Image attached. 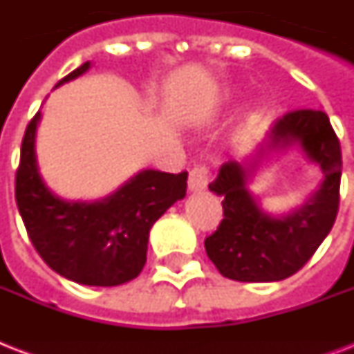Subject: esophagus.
Returning a JSON list of instances; mask_svg holds the SVG:
<instances>
[{
    "label": "esophagus",
    "mask_w": 354,
    "mask_h": 354,
    "mask_svg": "<svg viewBox=\"0 0 354 354\" xmlns=\"http://www.w3.org/2000/svg\"><path fill=\"white\" fill-rule=\"evenodd\" d=\"M209 183V171L205 165H194L189 172V191L191 193H202Z\"/></svg>",
    "instance_id": "1"
}]
</instances>
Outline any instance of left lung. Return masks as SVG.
I'll list each match as a JSON object with an SVG mask.
<instances>
[{
    "mask_svg": "<svg viewBox=\"0 0 354 354\" xmlns=\"http://www.w3.org/2000/svg\"><path fill=\"white\" fill-rule=\"evenodd\" d=\"M296 146L322 171L319 189L299 208L272 216L249 191V182L272 153ZM340 141L322 110H296L272 124L242 161L221 167L211 193L222 196L224 218L205 239V252L224 277L242 283H272L294 275L329 235L340 204Z\"/></svg>",
    "mask_w": 354,
    "mask_h": 354,
    "instance_id": "1",
    "label": "left lung"
}]
</instances>
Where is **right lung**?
Returning <instances> with one entry per match:
<instances>
[{
	"instance_id": "1",
	"label": "right lung",
	"mask_w": 354,
	"mask_h": 354,
	"mask_svg": "<svg viewBox=\"0 0 354 354\" xmlns=\"http://www.w3.org/2000/svg\"><path fill=\"white\" fill-rule=\"evenodd\" d=\"M90 68L91 62H84L57 88ZM40 118L38 112L27 124L16 171V204L32 246L49 268L79 285L118 286L132 281L147 263L150 227L185 196L187 172L145 169L101 200H64L47 187L38 169Z\"/></svg>"
}]
</instances>
